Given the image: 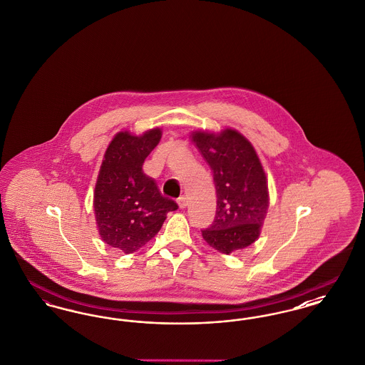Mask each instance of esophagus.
<instances>
[{
  "label": "esophagus",
  "instance_id": "esophagus-1",
  "mask_svg": "<svg viewBox=\"0 0 365 365\" xmlns=\"http://www.w3.org/2000/svg\"><path fill=\"white\" fill-rule=\"evenodd\" d=\"M178 205H179V208L183 209L187 207V198L185 197V195H182V197H179L178 198Z\"/></svg>",
  "mask_w": 365,
  "mask_h": 365
}]
</instances>
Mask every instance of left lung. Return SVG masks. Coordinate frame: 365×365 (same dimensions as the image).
Masks as SVG:
<instances>
[{
  "label": "left lung",
  "mask_w": 365,
  "mask_h": 365,
  "mask_svg": "<svg viewBox=\"0 0 365 365\" xmlns=\"http://www.w3.org/2000/svg\"><path fill=\"white\" fill-rule=\"evenodd\" d=\"M191 140L208 163L217 195L213 223L202 230L210 247L230 255L255 242L269 205L267 176L247 139L235 130L194 131Z\"/></svg>",
  "instance_id": "1"
}]
</instances>
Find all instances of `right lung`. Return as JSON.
<instances>
[{"mask_svg": "<svg viewBox=\"0 0 365 365\" xmlns=\"http://www.w3.org/2000/svg\"><path fill=\"white\" fill-rule=\"evenodd\" d=\"M161 139V130L143 135L122 131L109 143L94 190V213L101 240L125 255L145 246L178 204L163 197L156 180L143 174L145 158Z\"/></svg>", "mask_w": 365, "mask_h": 365, "instance_id": "obj_1", "label": "right lung"}]
</instances>
